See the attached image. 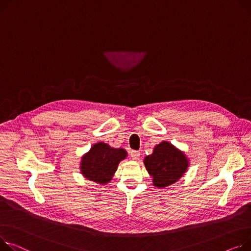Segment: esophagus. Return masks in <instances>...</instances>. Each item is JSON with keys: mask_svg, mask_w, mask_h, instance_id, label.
Listing matches in <instances>:
<instances>
[{"mask_svg": "<svg viewBox=\"0 0 251 251\" xmlns=\"http://www.w3.org/2000/svg\"><path fill=\"white\" fill-rule=\"evenodd\" d=\"M130 155H131V158L133 160H138L139 157H140V152L139 151H135V150H132Z\"/></svg>", "mask_w": 251, "mask_h": 251, "instance_id": "esophagus-1", "label": "esophagus"}]
</instances>
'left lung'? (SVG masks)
I'll list each match as a JSON object with an SVG mask.
<instances>
[{
	"instance_id": "left-lung-1",
	"label": "left lung",
	"mask_w": 251,
	"mask_h": 251,
	"mask_svg": "<svg viewBox=\"0 0 251 251\" xmlns=\"http://www.w3.org/2000/svg\"><path fill=\"white\" fill-rule=\"evenodd\" d=\"M145 168L152 176L153 185L163 189L177 181L189 166V159L172 143L162 141L153 149V153L144 158Z\"/></svg>"
}]
</instances>
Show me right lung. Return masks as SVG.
<instances>
[{
	"mask_svg": "<svg viewBox=\"0 0 251 251\" xmlns=\"http://www.w3.org/2000/svg\"><path fill=\"white\" fill-rule=\"evenodd\" d=\"M126 156L125 149L113 148L107 143L98 142L81 157L80 172L86 178L106 185L112 180L119 162Z\"/></svg>",
	"mask_w": 251,
	"mask_h": 251,
	"instance_id": "add662e5",
	"label": "right lung"
}]
</instances>
